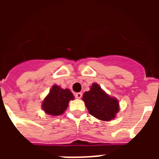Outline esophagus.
Here are the masks:
<instances>
[{
    "label": "esophagus",
    "instance_id": "esophagus-1",
    "mask_svg": "<svg viewBox=\"0 0 159 159\" xmlns=\"http://www.w3.org/2000/svg\"><path fill=\"white\" fill-rule=\"evenodd\" d=\"M82 95H83L82 92H78V93L75 94V96L76 99H80L81 97H82Z\"/></svg>",
    "mask_w": 159,
    "mask_h": 159
}]
</instances>
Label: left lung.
<instances>
[{"label": "left lung", "instance_id": "obj_1", "mask_svg": "<svg viewBox=\"0 0 159 159\" xmlns=\"http://www.w3.org/2000/svg\"><path fill=\"white\" fill-rule=\"evenodd\" d=\"M83 100L89 113L102 121H110L119 111V102L105 93L100 87L93 84L89 92H84Z\"/></svg>", "mask_w": 159, "mask_h": 159}]
</instances>
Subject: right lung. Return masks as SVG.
I'll return each mask as SVG.
<instances>
[{"label":"right lung","mask_w":159,"mask_h":159,"mask_svg":"<svg viewBox=\"0 0 159 159\" xmlns=\"http://www.w3.org/2000/svg\"><path fill=\"white\" fill-rule=\"evenodd\" d=\"M71 99H74V96L70 90L62 89L54 85L43 100L42 108L50 116H60L67 109L68 102Z\"/></svg>","instance_id":"obj_1"}]
</instances>
